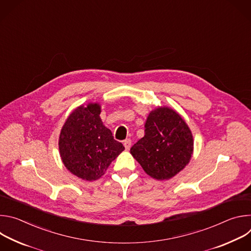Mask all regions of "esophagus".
Segmentation results:
<instances>
[{
	"instance_id": "34e87169",
	"label": "esophagus",
	"mask_w": 251,
	"mask_h": 251,
	"mask_svg": "<svg viewBox=\"0 0 251 251\" xmlns=\"http://www.w3.org/2000/svg\"><path fill=\"white\" fill-rule=\"evenodd\" d=\"M123 144H124L125 149H126V150H129L130 147H131V144H132V140L128 138V139H126V140L123 142Z\"/></svg>"
}]
</instances>
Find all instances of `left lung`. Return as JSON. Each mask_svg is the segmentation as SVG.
Segmentation results:
<instances>
[{"label":"left lung","instance_id":"left-lung-1","mask_svg":"<svg viewBox=\"0 0 251 251\" xmlns=\"http://www.w3.org/2000/svg\"><path fill=\"white\" fill-rule=\"evenodd\" d=\"M193 148V136L186 122L176 111L164 107L149 114L144 137L130 152L149 176L168 180L190 162Z\"/></svg>","mask_w":251,"mask_h":251}]
</instances>
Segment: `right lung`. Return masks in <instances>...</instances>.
<instances>
[{
  "instance_id": "add662e5",
  "label": "right lung",
  "mask_w": 251,
  "mask_h": 251,
  "mask_svg": "<svg viewBox=\"0 0 251 251\" xmlns=\"http://www.w3.org/2000/svg\"><path fill=\"white\" fill-rule=\"evenodd\" d=\"M97 103L80 106L69 115L59 136V152L65 167L86 181L99 178L124 150L103 125Z\"/></svg>"
}]
</instances>
